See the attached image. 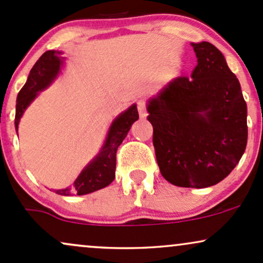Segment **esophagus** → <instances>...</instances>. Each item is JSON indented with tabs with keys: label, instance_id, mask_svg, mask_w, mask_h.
<instances>
[{
	"label": "esophagus",
	"instance_id": "34e87169",
	"mask_svg": "<svg viewBox=\"0 0 263 263\" xmlns=\"http://www.w3.org/2000/svg\"><path fill=\"white\" fill-rule=\"evenodd\" d=\"M137 108H138V112H140V116L142 119H144V117L147 116V112H146V101H144L143 99H141V100L137 101Z\"/></svg>",
	"mask_w": 263,
	"mask_h": 263
}]
</instances>
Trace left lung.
<instances>
[{
  "label": "left lung",
  "instance_id": "8db88e82",
  "mask_svg": "<svg viewBox=\"0 0 263 263\" xmlns=\"http://www.w3.org/2000/svg\"><path fill=\"white\" fill-rule=\"evenodd\" d=\"M198 65L147 104L153 146L165 180L206 188L236 167L247 144V106L236 75L215 45L192 43Z\"/></svg>",
  "mask_w": 263,
  "mask_h": 263
}]
</instances>
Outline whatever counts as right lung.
<instances>
[{"mask_svg":"<svg viewBox=\"0 0 263 263\" xmlns=\"http://www.w3.org/2000/svg\"><path fill=\"white\" fill-rule=\"evenodd\" d=\"M60 54L62 53L55 50H48L33 65L25 86L17 95L16 117H14V126L17 132L20 120L26 108L37 98L39 91L49 86L58 77L60 66L63 65V57H59ZM137 120L138 111L136 105H132L125 112L120 114L110 126L106 140L99 155L84 168L79 177L75 179L73 185L65 189L55 190L57 194L66 195V197L71 194H89L105 188L112 182L115 179V170H116L117 148L127 136L132 123Z\"/></svg>","mask_w":263,"mask_h":263,"instance_id":"right-lung-1","label":"right lung"}]
</instances>
